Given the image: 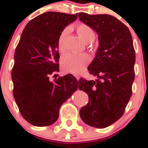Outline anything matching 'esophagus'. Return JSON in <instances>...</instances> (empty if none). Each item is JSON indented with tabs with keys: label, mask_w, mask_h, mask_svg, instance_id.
I'll use <instances>...</instances> for the list:
<instances>
[{
	"label": "esophagus",
	"mask_w": 148,
	"mask_h": 148,
	"mask_svg": "<svg viewBox=\"0 0 148 148\" xmlns=\"http://www.w3.org/2000/svg\"><path fill=\"white\" fill-rule=\"evenodd\" d=\"M74 77H76V79H77V80H79V79H80V77H79V75H77V74H75V75H74Z\"/></svg>",
	"instance_id": "obj_1"
}]
</instances>
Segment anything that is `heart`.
<instances>
[{
	"mask_svg": "<svg viewBox=\"0 0 148 148\" xmlns=\"http://www.w3.org/2000/svg\"><path fill=\"white\" fill-rule=\"evenodd\" d=\"M69 27H66L61 31L58 38V49L63 53L66 51V38L69 33ZM77 34L86 44L92 43L96 38V34L92 27L86 24H79L77 27ZM90 57L86 54L68 53L61 59V67L65 72L79 74L90 63Z\"/></svg>",
	"mask_w": 148,
	"mask_h": 148,
	"instance_id": "obj_1",
	"label": "heart"
}]
</instances>
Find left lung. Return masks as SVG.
<instances>
[{"label":"left lung","instance_id":"obj_1","mask_svg":"<svg viewBox=\"0 0 148 148\" xmlns=\"http://www.w3.org/2000/svg\"><path fill=\"white\" fill-rule=\"evenodd\" d=\"M78 16L97 33L99 41L96 57L88 68L98 79L79 81V90L89 97L79 114L88 125L106 128L122 117L132 96L135 77L133 40L128 27L114 16L86 13Z\"/></svg>","mask_w":148,"mask_h":148}]
</instances>
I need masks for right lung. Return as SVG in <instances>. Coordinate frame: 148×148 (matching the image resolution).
I'll return each instance as SVG.
<instances>
[{"label": "right lung", "instance_id": "1", "mask_svg": "<svg viewBox=\"0 0 148 148\" xmlns=\"http://www.w3.org/2000/svg\"><path fill=\"white\" fill-rule=\"evenodd\" d=\"M77 14L48 12L28 22L14 53L12 69L13 95L24 119L36 126L53 124L59 110L78 88V81L67 74L49 81L59 71L58 38L75 21Z\"/></svg>", "mask_w": 148, "mask_h": 148}]
</instances>
